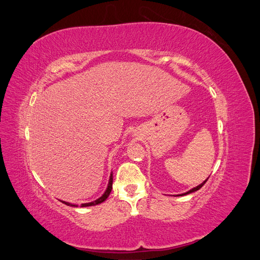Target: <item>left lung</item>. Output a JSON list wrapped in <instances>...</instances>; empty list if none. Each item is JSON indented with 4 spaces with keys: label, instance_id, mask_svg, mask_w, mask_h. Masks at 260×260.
I'll return each mask as SVG.
<instances>
[{
    "label": "left lung",
    "instance_id": "1",
    "mask_svg": "<svg viewBox=\"0 0 260 260\" xmlns=\"http://www.w3.org/2000/svg\"><path fill=\"white\" fill-rule=\"evenodd\" d=\"M207 180H208V178H207V179H206L205 181H204V182H203V183H201L200 185H198V186H196V187H193V188H192V190H190V191H187L186 193H183V194H180V195H181V196H182V195H186V194H190V193H193V192H195V191H198V190H200V188H201V187H202V186H203L204 184H205V183H206V181H207Z\"/></svg>",
    "mask_w": 260,
    "mask_h": 260
}]
</instances>
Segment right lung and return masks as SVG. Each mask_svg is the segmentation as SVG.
<instances>
[{
	"mask_svg": "<svg viewBox=\"0 0 260 260\" xmlns=\"http://www.w3.org/2000/svg\"><path fill=\"white\" fill-rule=\"evenodd\" d=\"M112 188H113V175L111 174V177H109L108 185H107V188H106L105 193H104L103 195H102L100 199L95 200V201H94V202H91V203H85V204H81V207L95 206V205H99V204H101V203H103L104 201H106V199L108 198L109 194H111V192H112ZM61 203L66 204V205H68V206H73V207H76V205H74V204H70V203H68V202H64V201H61Z\"/></svg>",
	"mask_w": 260,
	"mask_h": 260,
	"instance_id": "obj_1",
	"label": "right lung"
}]
</instances>
